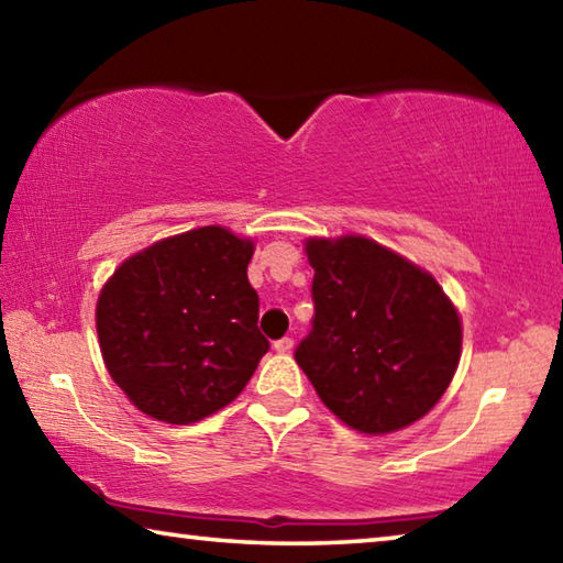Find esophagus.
<instances>
[{
  "mask_svg": "<svg viewBox=\"0 0 563 563\" xmlns=\"http://www.w3.org/2000/svg\"><path fill=\"white\" fill-rule=\"evenodd\" d=\"M273 350H275V352H280V355H285V352H290V350H292V340H290V338H280V340H275V342H273Z\"/></svg>",
  "mask_w": 563,
  "mask_h": 563,
  "instance_id": "1",
  "label": "esophagus"
}]
</instances>
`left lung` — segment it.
Segmentation results:
<instances>
[{
    "label": "left lung",
    "instance_id": "1",
    "mask_svg": "<svg viewBox=\"0 0 563 563\" xmlns=\"http://www.w3.org/2000/svg\"><path fill=\"white\" fill-rule=\"evenodd\" d=\"M302 245L316 271V318L295 360L350 430H405L460 367V310L430 271L373 238L310 235Z\"/></svg>",
    "mask_w": 563,
    "mask_h": 563
}]
</instances>
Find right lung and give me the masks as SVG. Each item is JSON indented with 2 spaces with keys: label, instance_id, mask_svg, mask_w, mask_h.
<instances>
[{
  "label": "right lung",
  "instance_id": "add662e5",
  "mask_svg": "<svg viewBox=\"0 0 563 563\" xmlns=\"http://www.w3.org/2000/svg\"><path fill=\"white\" fill-rule=\"evenodd\" d=\"M253 253V238L203 225L129 255L103 283L101 357L133 407L190 424L243 393L268 352L247 283Z\"/></svg>",
  "mask_w": 563,
  "mask_h": 563
}]
</instances>
